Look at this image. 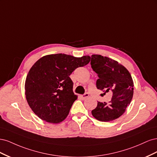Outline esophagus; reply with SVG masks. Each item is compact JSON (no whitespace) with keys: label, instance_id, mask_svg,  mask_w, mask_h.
Returning <instances> with one entry per match:
<instances>
[{"label":"esophagus","instance_id":"obj_1","mask_svg":"<svg viewBox=\"0 0 157 157\" xmlns=\"http://www.w3.org/2000/svg\"><path fill=\"white\" fill-rule=\"evenodd\" d=\"M88 96H89V94L88 93H86V94H84V95H81V96H80V97L82 98V99H85L86 98H87Z\"/></svg>","mask_w":157,"mask_h":157}]
</instances>
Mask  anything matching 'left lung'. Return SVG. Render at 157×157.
Wrapping results in <instances>:
<instances>
[{"mask_svg":"<svg viewBox=\"0 0 157 157\" xmlns=\"http://www.w3.org/2000/svg\"><path fill=\"white\" fill-rule=\"evenodd\" d=\"M91 67L98 76V89L105 93L111 91L109 103L98 101L92 111V116L101 122L117 119L123 115L130 105L134 94V82L127 69L118 61L101 55H92Z\"/></svg>","mask_w":157,"mask_h":157,"instance_id":"obj_1","label":"left lung"}]
</instances>
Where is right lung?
Segmentation results:
<instances>
[{"mask_svg": "<svg viewBox=\"0 0 157 157\" xmlns=\"http://www.w3.org/2000/svg\"><path fill=\"white\" fill-rule=\"evenodd\" d=\"M89 56L76 58L64 54L42 57L32 66L25 83L27 101L36 115L52 124L64 121L77 96L69 76L87 65Z\"/></svg>", "mask_w": 157, "mask_h": 157, "instance_id": "right-lung-1", "label": "right lung"}]
</instances>
